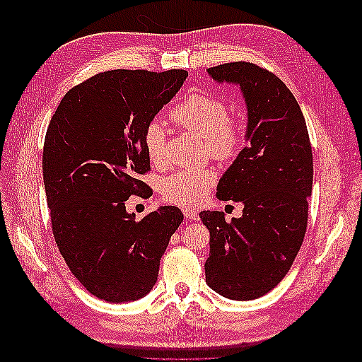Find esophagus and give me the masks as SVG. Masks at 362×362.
Here are the masks:
<instances>
[{"label": "esophagus", "instance_id": "obj_1", "mask_svg": "<svg viewBox=\"0 0 362 362\" xmlns=\"http://www.w3.org/2000/svg\"><path fill=\"white\" fill-rule=\"evenodd\" d=\"M182 214L187 221H199V213L192 208H182Z\"/></svg>", "mask_w": 362, "mask_h": 362}]
</instances>
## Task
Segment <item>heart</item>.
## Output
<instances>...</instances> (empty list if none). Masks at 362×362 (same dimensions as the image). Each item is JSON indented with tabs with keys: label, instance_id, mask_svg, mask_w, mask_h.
I'll return each instance as SVG.
<instances>
[{
	"label": "heart",
	"instance_id": "1",
	"mask_svg": "<svg viewBox=\"0 0 362 362\" xmlns=\"http://www.w3.org/2000/svg\"><path fill=\"white\" fill-rule=\"evenodd\" d=\"M172 119L181 128L202 137L211 156L218 160L235 157L245 144V128L238 119L229 117L225 100L214 93H194L172 110ZM144 148L156 166L166 163V127L152 119L144 129ZM217 175L213 169L178 170L161 182L164 201L178 205H196L206 198Z\"/></svg>",
	"mask_w": 362,
	"mask_h": 362
}]
</instances>
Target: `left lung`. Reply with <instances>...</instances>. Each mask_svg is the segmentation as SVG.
I'll return each instance as SVG.
<instances>
[{"label":"left lung","instance_id":"left-lung-1","mask_svg":"<svg viewBox=\"0 0 362 362\" xmlns=\"http://www.w3.org/2000/svg\"><path fill=\"white\" fill-rule=\"evenodd\" d=\"M214 81L240 86L247 108L245 149L217 184L221 201L245 205L242 217L202 211L210 231L208 287L233 300L275 288L302 246L313 189V151L305 117L288 87L254 63L206 69Z\"/></svg>","mask_w":362,"mask_h":362}]
</instances>
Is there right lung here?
<instances>
[{
    "label": "right lung",
    "mask_w": 362,
    "mask_h": 362,
    "mask_svg": "<svg viewBox=\"0 0 362 362\" xmlns=\"http://www.w3.org/2000/svg\"><path fill=\"white\" fill-rule=\"evenodd\" d=\"M184 69H115L63 96L43 145L52 234L72 275L105 302L137 300L156 286L160 259L182 222L177 206L141 221L128 213L149 158L144 129L181 89Z\"/></svg>",
    "instance_id": "right-lung-1"
}]
</instances>
